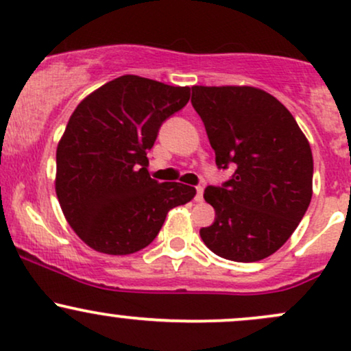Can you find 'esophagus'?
<instances>
[{
	"mask_svg": "<svg viewBox=\"0 0 351 351\" xmlns=\"http://www.w3.org/2000/svg\"><path fill=\"white\" fill-rule=\"evenodd\" d=\"M195 202H202L204 201V187L199 186L197 189H195Z\"/></svg>",
	"mask_w": 351,
	"mask_h": 351,
	"instance_id": "1",
	"label": "esophagus"
}]
</instances>
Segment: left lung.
Returning <instances> with one entry per match:
<instances>
[{
	"label": "left lung",
	"mask_w": 351,
	"mask_h": 351,
	"mask_svg": "<svg viewBox=\"0 0 351 351\" xmlns=\"http://www.w3.org/2000/svg\"><path fill=\"white\" fill-rule=\"evenodd\" d=\"M216 164L234 174L204 191L216 210L199 231L214 254L254 263L276 252L303 219L313 195V156L295 117L256 86H192Z\"/></svg>",
	"instance_id": "8db88e82"
}]
</instances>
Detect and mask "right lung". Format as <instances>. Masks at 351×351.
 I'll list each match as a JSON object with an SVG mask.
<instances>
[{"mask_svg": "<svg viewBox=\"0 0 351 351\" xmlns=\"http://www.w3.org/2000/svg\"><path fill=\"white\" fill-rule=\"evenodd\" d=\"M189 86L123 75L85 97L56 147L55 191L65 219L92 250L125 256L159 234L169 210L195 189L150 177L147 150Z\"/></svg>", "mask_w": 351, "mask_h": 351, "instance_id": "right-lung-1", "label": "right lung"}]
</instances>
